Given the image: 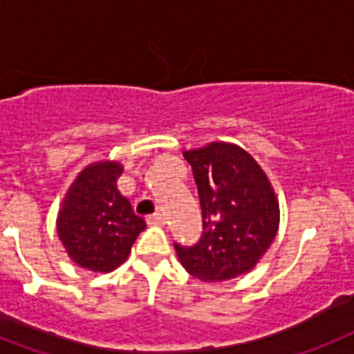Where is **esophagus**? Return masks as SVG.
<instances>
[{"label":"esophagus","mask_w":354,"mask_h":354,"mask_svg":"<svg viewBox=\"0 0 354 354\" xmlns=\"http://www.w3.org/2000/svg\"><path fill=\"white\" fill-rule=\"evenodd\" d=\"M165 221H167V218H165V214L162 212H156L153 214V216H149L151 225H165Z\"/></svg>","instance_id":"34e87169"}]
</instances>
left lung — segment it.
Instances as JSON below:
<instances>
[{
  "label": "left lung",
  "mask_w": 354,
  "mask_h": 354,
  "mask_svg": "<svg viewBox=\"0 0 354 354\" xmlns=\"http://www.w3.org/2000/svg\"><path fill=\"white\" fill-rule=\"evenodd\" d=\"M200 194L203 234L194 246L174 243L183 268L205 283L250 272L279 228V201L259 163L236 144L185 151Z\"/></svg>",
  "instance_id": "1"
}]
</instances>
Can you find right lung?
<instances>
[{
    "label": "right lung",
    "instance_id": "1",
    "mask_svg": "<svg viewBox=\"0 0 354 354\" xmlns=\"http://www.w3.org/2000/svg\"><path fill=\"white\" fill-rule=\"evenodd\" d=\"M118 162H97L79 172L57 216L59 239L71 261L91 272L108 273L127 259L145 219L118 191Z\"/></svg>",
    "mask_w": 354,
    "mask_h": 354
}]
</instances>
